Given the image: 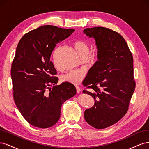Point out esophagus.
<instances>
[{
  "instance_id": "obj_1",
  "label": "esophagus",
  "mask_w": 149,
  "mask_h": 149,
  "mask_svg": "<svg viewBox=\"0 0 149 149\" xmlns=\"http://www.w3.org/2000/svg\"><path fill=\"white\" fill-rule=\"evenodd\" d=\"M76 93H79L81 91V89L80 88L79 86H76Z\"/></svg>"
}]
</instances>
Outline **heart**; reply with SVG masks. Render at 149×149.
Segmentation results:
<instances>
[{"label": "heart", "mask_w": 149, "mask_h": 149, "mask_svg": "<svg viewBox=\"0 0 149 149\" xmlns=\"http://www.w3.org/2000/svg\"><path fill=\"white\" fill-rule=\"evenodd\" d=\"M73 45L79 55L82 57H86L89 53V45L83 40H77L74 42ZM86 72L84 70H72L62 76L61 80L64 82L70 83L73 84H79L81 83Z\"/></svg>", "instance_id": "b5f03b06"}]
</instances>
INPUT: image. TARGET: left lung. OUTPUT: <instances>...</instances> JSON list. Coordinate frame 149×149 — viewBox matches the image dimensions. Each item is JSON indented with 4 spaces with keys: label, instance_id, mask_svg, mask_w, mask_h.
I'll use <instances>...</instances> for the list:
<instances>
[{
    "label": "left lung",
    "instance_id": "obj_1",
    "mask_svg": "<svg viewBox=\"0 0 149 149\" xmlns=\"http://www.w3.org/2000/svg\"><path fill=\"white\" fill-rule=\"evenodd\" d=\"M95 39L98 61L89 70L83 93L91 96L94 105L84 112L86 121L96 129L114 124L126 114L136 88L133 56L124 38L111 29L97 26L84 30Z\"/></svg>",
    "mask_w": 149,
    "mask_h": 149
}]
</instances>
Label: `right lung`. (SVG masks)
<instances>
[{
    "mask_svg": "<svg viewBox=\"0 0 149 149\" xmlns=\"http://www.w3.org/2000/svg\"><path fill=\"white\" fill-rule=\"evenodd\" d=\"M74 31L44 25L25 34L18 44L11 67L13 99L22 116L35 127L55 125L63 103L76 94L73 84L56 85L57 72L50 60L56 44Z\"/></svg>",
    "mask_w": 149,
    "mask_h": 149,
    "instance_id": "1",
    "label": "right lung"
}]
</instances>
